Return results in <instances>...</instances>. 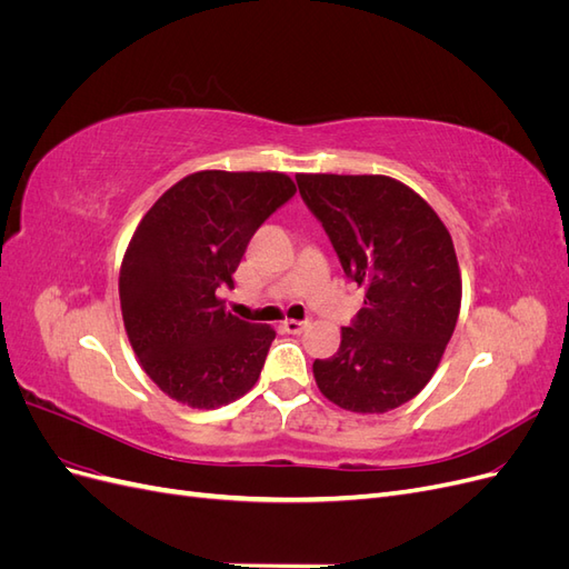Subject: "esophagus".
<instances>
[{"mask_svg": "<svg viewBox=\"0 0 569 569\" xmlns=\"http://www.w3.org/2000/svg\"><path fill=\"white\" fill-rule=\"evenodd\" d=\"M306 325H308V322H303V320H284V322H282V330H284L287 335H301V332L306 330Z\"/></svg>", "mask_w": 569, "mask_h": 569, "instance_id": "esophagus-1", "label": "esophagus"}]
</instances>
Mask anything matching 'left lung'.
Returning a JSON list of instances; mask_svg holds the SVG:
<instances>
[{"label": "left lung", "instance_id": "8db88e82", "mask_svg": "<svg viewBox=\"0 0 569 569\" xmlns=\"http://www.w3.org/2000/svg\"><path fill=\"white\" fill-rule=\"evenodd\" d=\"M341 268L366 291L339 351L316 360L325 399L351 412H387L418 396L441 363L460 313L453 239L418 192L387 176L299 173Z\"/></svg>", "mask_w": 569, "mask_h": 569}]
</instances>
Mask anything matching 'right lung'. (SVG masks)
Listing matches in <instances>:
<instances>
[{
  "label": "right lung",
  "instance_id": "add662e5",
  "mask_svg": "<svg viewBox=\"0 0 569 569\" xmlns=\"http://www.w3.org/2000/svg\"><path fill=\"white\" fill-rule=\"evenodd\" d=\"M295 192L274 170H199L137 226L120 263V311L142 370L173 401L213 410L256 385L274 330L232 316L220 289L234 287L249 239Z\"/></svg>",
  "mask_w": 569,
  "mask_h": 569
}]
</instances>
